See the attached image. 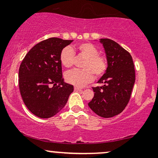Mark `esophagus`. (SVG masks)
Here are the masks:
<instances>
[{
    "label": "esophagus",
    "instance_id": "esophagus-1",
    "mask_svg": "<svg viewBox=\"0 0 158 158\" xmlns=\"http://www.w3.org/2000/svg\"><path fill=\"white\" fill-rule=\"evenodd\" d=\"M74 90H81V88H78V87H75V88H74Z\"/></svg>",
    "mask_w": 158,
    "mask_h": 158
}]
</instances>
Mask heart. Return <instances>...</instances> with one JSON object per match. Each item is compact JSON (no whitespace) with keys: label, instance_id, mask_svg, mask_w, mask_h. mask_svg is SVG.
I'll list each match as a JSON object with an SVG mask.
<instances>
[{"label":"heart","instance_id":"b5f03b06","mask_svg":"<svg viewBox=\"0 0 158 158\" xmlns=\"http://www.w3.org/2000/svg\"><path fill=\"white\" fill-rule=\"evenodd\" d=\"M85 58L81 64L83 69H74L67 72L65 80L77 87H82L93 81L94 74L97 77H102L107 69V61L104 56L98 53V50L91 43L84 42L73 47H65L61 50L59 59L61 64L67 68L73 66L75 61V52Z\"/></svg>","mask_w":158,"mask_h":158}]
</instances>
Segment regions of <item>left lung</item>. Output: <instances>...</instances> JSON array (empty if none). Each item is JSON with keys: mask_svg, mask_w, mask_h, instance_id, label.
Segmentation results:
<instances>
[{"mask_svg": "<svg viewBox=\"0 0 158 158\" xmlns=\"http://www.w3.org/2000/svg\"><path fill=\"white\" fill-rule=\"evenodd\" d=\"M106 55V73L98 81L102 86L93 88L94 97L88 106L104 118L120 114L128 103L135 82V65L131 56L117 42L99 39Z\"/></svg>", "mask_w": 158, "mask_h": 158, "instance_id": "1", "label": "left lung"}]
</instances>
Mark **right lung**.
<instances>
[{
    "instance_id": "add662e5",
    "label": "right lung",
    "mask_w": 158,
    "mask_h": 158,
    "mask_svg": "<svg viewBox=\"0 0 158 158\" xmlns=\"http://www.w3.org/2000/svg\"><path fill=\"white\" fill-rule=\"evenodd\" d=\"M73 40L50 38L30 50L19 68V89L25 106L40 118H50L64 108L72 85L64 82L59 59L63 48Z\"/></svg>"
}]
</instances>
